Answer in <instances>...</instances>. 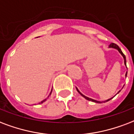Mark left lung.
I'll return each mask as SVG.
<instances>
[{
  "label": "left lung",
  "instance_id": "left-lung-1",
  "mask_svg": "<svg viewBox=\"0 0 134 134\" xmlns=\"http://www.w3.org/2000/svg\"><path fill=\"white\" fill-rule=\"evenodd\" d=\"M110 46V48H116V49H117V50H118V51H119V53H121V55L123 56V58H124V65H126V57H125V55H124V54L123 53H122V51H121V49L119 48V47L118 46H117V44H115V43H110V46ZM126 75H127V72H126ZM76 90H77V91H78L79 93H80V94L81 95V96H82L83 97V98H85L86 99V100H88L93 101V102H94V103H103V102H100V101L96 100H93V99H91V98H88V97L85 96L84 95L82 94V93H81V92L79 91L78 88H76ZM119 92H118V93H119ZM112 98L108 99V100H105V101H103V102H104V103H105V102H108V101L110 100H111V99H112Z\"/></svg>",
  "mask_w": 134,
  "mask_h": 134
}]
</instances>
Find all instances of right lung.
I'll list each match as a JSON object with an SVG mask.
<instances>
[{
    "label": "right lung",
    "mask_w": 134,
    "mask_h": 134,
    "mask_svg": "<svg viewBox=\"0 0 134 134\" xmlns=\"http://www.w3.org/2000/svg\"><path fill=\"white\" fill-rule=\"evenodd\" d=\"M51 92H52V91H51ZM51 93H50V95L51 94ZM50 95H49V96H50ZM46 99H45V100H43V101H41V103H38V104L43 103V102H44V101H46Z\"/></svg>",
    "instance_id": "1"
}]
</instances>
